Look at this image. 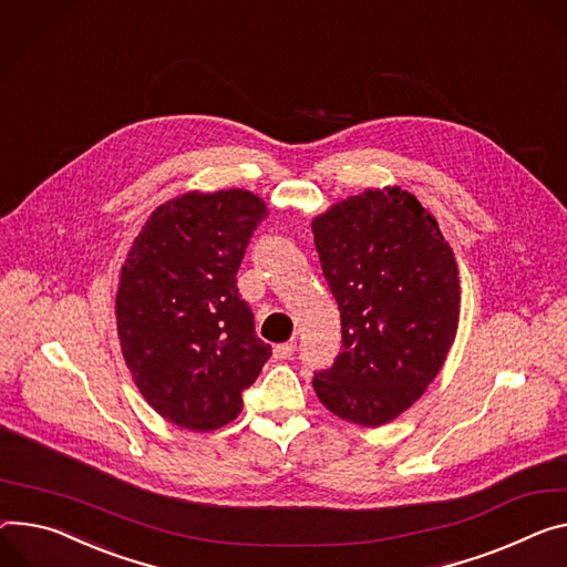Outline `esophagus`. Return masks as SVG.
Instances as JSON below:
<instances>
[{
  "label": "esophagus",
  "mask_w": 567,
  "mask_h": 567,
  "mask_svg": "<svg viewBox=\"0 0 567 567\" xmlns=\"http://www.w3.org/2000/svg\"><path fill=\"white\" fill-rule=\"evenodd\" d=\"M296 352V341H287V343H278L274 348V357L276 359H289Z\"/></svg>",
  "instance_id": "1"
}]
</instances>
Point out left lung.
<instances>
[{"mask_svg": "<svg viewBox=\"0 0 567 567\" xmlns=\"http://www.w3.org/2000/svg\"><path fill=\"white\" fill-rule=\"evenodd\" d=\"M343 348L312 384L334 416L382 427L434 382L454 343L461 282L452 246L421 200L369 187L312 219Z\"/></svg>", "mask_w": 567, "mask_h": 567, "instance_id": "1", "label": "left lung"}]
</instances>
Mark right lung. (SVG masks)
Masks as SVG:
<instances>
[{"label":"right lung","mask_w":567,"mask_h":567,"mask_svg":"<svg viewBox=\"0 0 567 567\" xmlns=\"http://www.w3.org/2000/svg\"><path fill=\"white\" fill-rule=\"evenodd\" d=\"M267 215L248 189H192L158 205L128 248L115 296L122 354L144 400L176 427L215 432L235 421L271 354L237 291L244 250Z\"/></svg>","instance_id":"1"}]
</instances>
